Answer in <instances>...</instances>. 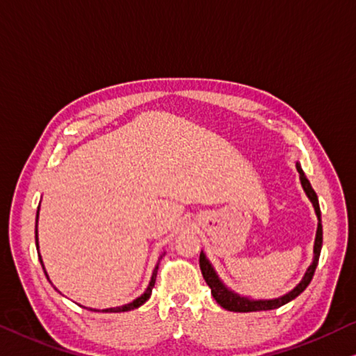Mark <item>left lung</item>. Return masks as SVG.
Wrapping results in <instances>:
<instances>
[{"instance_id":"8db88e82","label":"left lung","mask_w":356,"mask_h":356,"mask_svg":"<svg viewBox=\"0 0 356 356\" xmlns=\"http://www.w3.org/2000/svg\"><path fill=\"white\" fill-rule=\"evenodd\" d=\"M296 168L299 172V178H300V184L305 191V194L310 199L312 204H314V209L316 216H318V227H316V237H315V245H314V261L309 266L307 272L302 280L299 282V285L296 288H293L291 291L286 293L285 296L277 298V299H250V298H243L238 296L237 293H234L229 289L224 283L220 280L218 273L213 269V266L210 264V261L205 258L204 253H200L199 258V264H200V270L202 275H204L207 285L211 289V296L215 298L218 304L221 305L222 309L231 310V312H259V310H273L285 305L289 300H293L294 298H298L300 293L304 291L305 288L309 286V283L312 278H314V273L316 269V264H318L320 259V251H321V243H323V229H321V213H320V205H318V197H316L314 188L310 186V181L305 177L302 168H300L299 163H296Z\"/></svg>"}]
</instances>
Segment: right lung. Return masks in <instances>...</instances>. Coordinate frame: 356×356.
<instances>
[{
	"label": "right lung",
	"mask_w": 356,
	"mask_h": 356,
	"mask_svg": "<svg viewBox=\"0 0 356 356\" xmlns=\"http://www.w3.org/2000/svg\"><path fill=\"white\" fill-rule=\"evenodd\" d=\"M38 211H40V209H38ZM36 224H38V213H36ZM35 238H36V248H40V247H38V226H36V229H35ZM161 258H162V256H161ZM40 261H41V264H42V259H41V256H40ZM42 269H44V266H42ZM157 269H159V262H157L156 269H154V272H152V277H151V282H149V285H147L146 291H145L143 294H141L140 298H136L135 300H132V302H129V304H125V305H121V307L103 309L102 312H114V314H116V312H129V310H134V309H136V307H140L141 304H145L146 300L149 299V296H151V293H152V288H154L156 277H157ZM46 275H47V273H46ZM90 310L98 312L97 309H90Z\"/></svg>",
	"instance_id": "1"
}]
</instances>
